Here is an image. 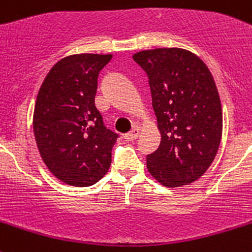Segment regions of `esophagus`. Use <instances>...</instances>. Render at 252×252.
Masks as SVG:
<instances>
[{"mask_svg":"<svg viewBox=\"0 0 252 252\" xmlns=\"http://www.w3.org/2000/svg\"><path fill=\"white\" fill-rule=\"evenodd\" d=\"M138 136H139L138 128H133L130 132H128L126 134H124V138H126V141H133V139H136Z\"/></svg>","mask_w":252,"mask_h":252,"instance_id":"obj_1","label":"esophagus"}]
</instances>
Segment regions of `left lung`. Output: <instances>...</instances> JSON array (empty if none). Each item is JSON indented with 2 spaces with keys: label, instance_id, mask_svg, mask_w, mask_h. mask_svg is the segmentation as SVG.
<instances>
[{
  "label": "left lung",
  "instance_id": "left-lung-1",
  "mask_svg": "<svg viewBox=\"0 0 252 252\" xmlns=\"http://www.w3.org/2000/svg\"><path fill=\"white\" fill-rule=\"evenodd\" d=\"M145 70L161 141L147 169L165 187L198 179L214 161L223 115L214 78L201 59L182 48L133 55Z\"/></svg>",
  "mask_w": 252,
  "mask_h": 252
}]
</instances>
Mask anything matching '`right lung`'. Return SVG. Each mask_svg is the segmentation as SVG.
<instances>
[{
    "instance_id": "1",
    "label": "right lung",
    "mask_w": 252,
    "mask_h": 252,
    "mask_svg": "<svg viewBox=\"0 0 252 252\" xmlns=\"http://www.w3.org/2000/svg\"><path fill=\"white\" fill-rule=\"evenodd\" d=\"M113 55H71L55 64L35 101V142L50 172L66 185L88 187L106 174L119 134L94 106L98 74Z\"/></svg>"
}]
</instances>
